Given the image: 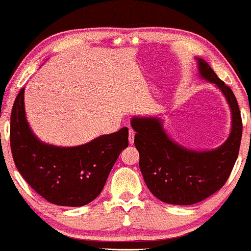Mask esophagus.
I'll use <instances>...</instances> for the list:
<instances>
[{
	"instance_id": "obj_1",
	"label": "esophagus",
	"mask_w": 251,
	"mask_h": 251,
	"mask_svg": "<svg viewBox=\"0 0 251 251\" xmlns=\"http://www.w3.org/2000/svg\"><path fill=\"white\" fill-rule=\"evenodd\" d=\"M135 130L132 128H129V143L133 144V140H135Z\"/></svg>"
}]
</instances>
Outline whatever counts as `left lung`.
Segmentation results:
<instances>
[{
	"mask_svg": "<svg viewBox=\"0 0 251 251\" xmlns=\"http://www.w3.org/2000/svg\"><path fill=\"white\" fill-rule=\"evenodd\" d=\"M202 77L221 89L232 112V131L214 151L195 152L171 140L156 118H132L139 168L154 197L170 204L190 205L205 200L224 186L239 155L242 120L238 101L207 61L197 58Z\"/></svg>",
	"mask_w": 251,
	"mask_h": 251,
	"instance_id": "left-lung-1",
	"label": "left lung"
}]
</instances>
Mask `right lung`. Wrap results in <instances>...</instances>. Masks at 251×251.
<instances>
[{"label": "right lung", "instance_id": "add662e5", "mask_svg": "<svg viewBox=\"0 0 251 251\" xmlns=\"http://www.w3.org/2000/svg\"><path fill=\"white\" fill-rule=\"evenodd\" d=\"M128 145L126 126L81 146L48 145L34 136L26 121L24 88L13 102L10 122L13 161L27 184L53 204L81 207L94 201Z\"/></svg>", "mask_w": 251, "mask_h": 251}]
</instances>
